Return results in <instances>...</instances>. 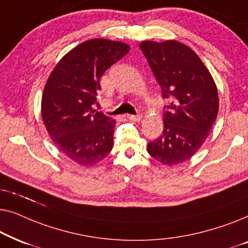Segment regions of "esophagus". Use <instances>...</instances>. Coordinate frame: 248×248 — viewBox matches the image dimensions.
<instances>
[{"instance_id":"34e87169","label":"esophagus","mask_w":248,"mask_h":248,"mask_svg":"<svg viewBox=\"0 0 248 248\" xmlns=\"http://www.w3.org/2000/svg\"><path fill=\"white\" fill-rule=\"evenodd\" d=\"M127 118L134 122H140L142 120V115H127Z\"/></svg>"}]
</instances>
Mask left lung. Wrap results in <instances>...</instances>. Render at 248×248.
Segmentation results:
<instances>
[{
	"mask_svg": "<svg viewBox=\"0 0 248 248\" xmlns=\"http://www.w3.org/2000/svg\"><path fill=\"white\" fill-rule=\"evenodd\" d=\"M140 48L148 60L165 106L164 131L148 143L152 158L166 166L194 155L211 131L219 110L215 80L194 50L177 40H144Z\"/></svg>",
	"mask_w": 248,
	"mask_h": 248,
	"instance_id": "1",
	"label": "left lung"
}]
</instances>
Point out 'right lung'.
Listing matches in <instances>:
<instances>
[{
	"instance_id": "1",
	"label": "right lung",
	"mask_w": 248,
	"mask_h": 248,
	"mask_svg": "<svg viewBox=\"0 0 248 248\" xmlns=\"http://www.w3.org/2000/svg\"><path fill=\"white\" fill-rule=\"evenodd\" d=\"M128 50L122 42L87 40L65 54L47 79L43 122L54 144L81 166L98 164L113 149L116 122L93 106L105 71Z\"/></svg>"
}]
</instances>
